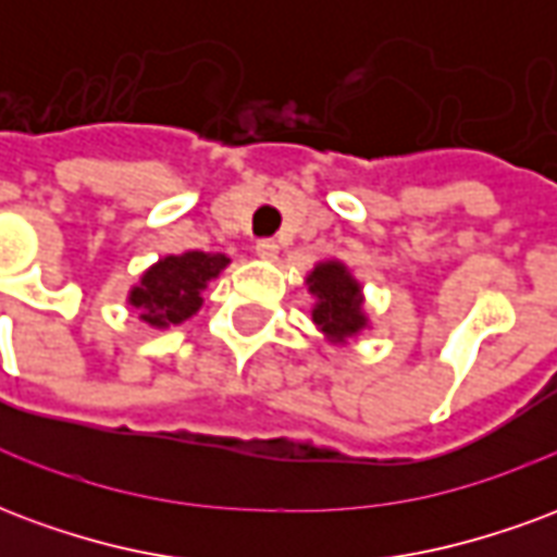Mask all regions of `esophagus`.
<instances>
[{"label":"esophagus","instance_id":"34e87169","mask_svg":"<svg viewBox=\"0 0 557 557\" xmlns=\"http://www.w3.org/2000/svg\"><path fill=\"white\" fill-rule=\"evenodd\" d=\"M256 253L262 256V259H274L277 256V242L274 238H259L256 242Z\"/></svg>","mask_w":557,"mask_h":557}]
</instances>
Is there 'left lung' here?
<instances>
[{
    "instance_id": "1",
    "label": "left lung",
    "mask_w": 557,
    "mask_h": 557,
    "mask_svg": "<svg viewBox=\"0 0 557 557\" xmlns=\"http://www.w3.org/2000/svg\"><path fill=\"white\" fill-rule=\"evenodd\" d=\"M310 292L319 304L313 310V322L327 337L346 339L358 334L367 319L361 315V286L349 277V271L339 262H322L310 274Z\"/></svg>"
}]
</instances>
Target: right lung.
I'll list each match as a JSON object with an SVG mask.
<instances>
[{
    "mask_svg": "<svg viewBox=\"0 0 557 557\" xmlns=\"http://www.w3.org/2000/svg\"><path fill=\"white\" fill-rule=\"evenodd\" d=\"M226 265L230 259L223 253L194 250L184 256H166L143 274V283L131 292V304L137 307L139 319H146L148 325H178L199 310L202 304L199 292Z\"/></svg>",
    "mask_w": 557,
    "mask_h": 557,
    "instance_id": "1",
    "label": "right lung"
}]
</instances>
